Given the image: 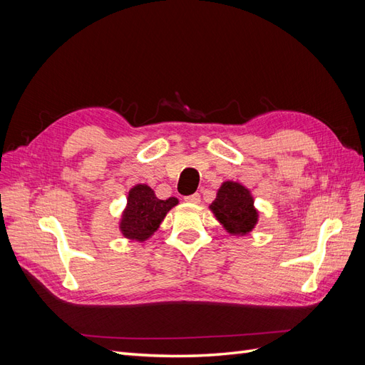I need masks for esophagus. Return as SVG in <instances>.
I'll return each instance as SVG.
<instances>
[{"mask_svg": "<svg viewBox=\"0 0 365 365\" xmlns=\"http://www.w3.org/2000/svg\"><path fill=\"white\" fill-rule=\"evenodd\" d=\"M184 201L190 202V204H197L201 201V196H200V193H193V195H189V196H184Z\"/></svg>", "mask_w": 365, "mask_h": 365, "instance_id": "34e87169", "label": "esophagus"}]
</instances>
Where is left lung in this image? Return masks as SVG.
Here are the masks:
<instances>
[{
	"label": "left lung",
	"instance_id": "8db88e82",
	"mask_svg": "<svg viewBox=\"0 0 365 365\" xmlns=\"http://www.w3.org/2000/svg\"><path fill=\"white\" fill-rule=\"evenodd\" d=\"M216 219L231 235L244 236L257 222V212L254 208L250 190L239 182L227 181L217 192L216 200L210 205Z\"/></svg>",
	"mask_w": 365,
	"mask_h": 365
}]
</instances>
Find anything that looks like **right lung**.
<instances>
[{
  "mask_svg": "<svg viewBox=\"0 0 365 365\" xmlns=\"http://www.w3.org/2000/svg\"><path fill=\"white\" fill-rule=\"evenodd\" d=\"M178 204L176 197L158 200L146 184H138L130 189L128 196V205L121 216L120 230L125 237L132 240H146L153 231H157L161 220L169 210Z\"/></svg>",
  "mask_w": 365,
  "mask_h": 365,
  "instance_id": "1",
  "label": "right lung"
}]
</instances>
